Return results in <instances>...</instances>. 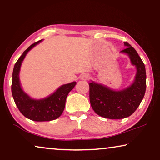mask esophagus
<instances>
[{"instance_id":"obj_1","label":"esophagus","mask_w":160,"mask_h":160,"mask_svg":"<svg viewBox=\"0 0 160 160\" xmlns=\"http://www.w3.org/2000/svg\"><path fill=\"white\" fill-rule=\"evenodd\" d=\"M80 78H81V80L87 81V80H88L89 78V76L88 75V74H87V73H84V74H82V75L80 76Z\"/></svg>"}]
</instances>
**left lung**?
Wrapping results in <instances>:
<instances>
[{
    "label": "left lung",
    "mask_w": 160,
    "mask_h": 160,
    "mask_svg": "<svg viewBox=\"0 0 160 160\" xmlns=\"http://www.w3.org/2000/svg\"><path fill=\"white\" fill-rule=\"evenodd\" d=\"M126 49L120 52L130 59L135 67L134 80L130 86L116 90L99 83H89V100L94 111L100 117L111 119L130 117L139 106L146 88L145 65L134 48L124 42Z\"/></svg>",
    "instance_id": "obj_1"
}]
</instances>
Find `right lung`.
<instances>
[{
  "mask_svg": "<svg viewBox=\"0 0 160 160\" xmlns=\"http://www.w3.org/2000/svg\"><path fill=\"white\" fill-rule=\"evenodd\" d=\"M43 40L30 46L15 63L12 73V92L17 108L26 118L36 122H48L60 117L65 108L68 93L76 86V82L61 85L53 93L41 99H34L23 90L19 80L22 63L28 52Z\"/></svg>",
  "mask_w": 160,
  "mask_h": 160,
  "instance_id": "1",
  "label": "right lung"
}]
</instances>
